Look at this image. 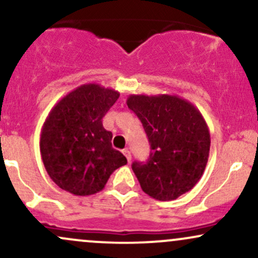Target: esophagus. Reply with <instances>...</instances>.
Here are the masks:
<instances>
[{"instance_id": "obj_1", "label": "esophagus", "mask_w": 258, "mask_h": 258, "mask_svg": "<svg viewBox=\"0 0 258 258\" xmlns=\"http://www.w3.org/2000/svg\"><path fill=\"white\" fill-rule=\"evenodd\" d=\"M122 153H123V155L126 156L127 161L131 162V152H130L128 149H123V150H122Z\"/></svg>"}]
</instances>
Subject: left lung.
<instances>
[{
	"mask_svg": "<svg viewBox=\"0 0 258 258\" xmlns=\"http://www.w3.org/2000/svg\"><path fill=\"white\" fill-rule=\"evenodd\" d=\"M127 105L141 120L150 143L147 162L132 170L146 194L170 201L199 182L209 160V127L199 109L172 94H130Z\"/></svg>",
	"mask_w": 258,
	"mask_h": 258,
	"instance_id": "1",
	"label": "left lung"
}]
</instances>
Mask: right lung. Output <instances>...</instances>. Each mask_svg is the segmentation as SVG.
Returning a JSON list of instances; mask_svg holds the SVG:
<instances>
[{
  "label": "right lung",
  "instance_id": "add662e5",
  "mask_svg": "<svg viewBox=\"0 0 258 258\" xmlns=\"http://www.w3.org/2000/svg\"><path fill=\"white\" fill-rule=\"evenodd\" d=\"M120 93L98 84L69 92L52 108L40 136V152L47 173L65 191L78 197L96 194L110 174L127 164L111 146L112 133L102 119Z\"/></svg>",
  "mask_w": 258,
  "mask_h": 258
}]
</instances>
